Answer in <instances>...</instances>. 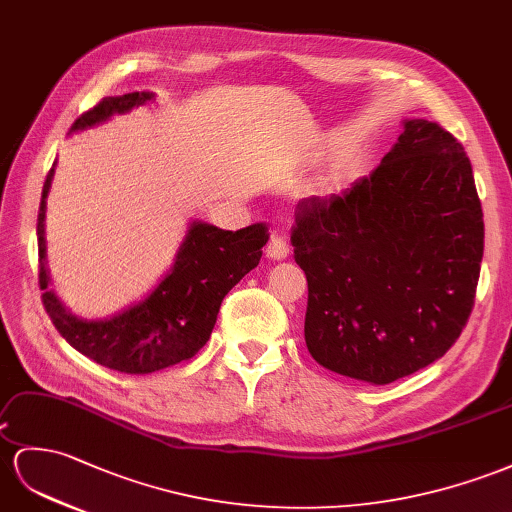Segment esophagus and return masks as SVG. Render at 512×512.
Returning a JSON list of instances; mask_svg holds the SVG:
<instances>
[{"label":"esophagus","instance_id":"1","mask_svg":"<svg viewBox=\"0 0 512 512\" xmlns=\"http://www.w3.org/2000/svg\"><path fill=\"white\" fill-rule=\"evenodd\" d=\"M266 255L274 261H281L285 259L287 255H290V244H287V240L283 238V235L279 233H272L270 240H268V246H266Z\"/></svg>","mask_w":512,"mask_h":512}]
</instances>
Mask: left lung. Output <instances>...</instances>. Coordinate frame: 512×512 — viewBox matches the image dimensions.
Here are the masks:
<instances>
[{
	"label": "left lung",
	"instance_id": "left-lung-1",
	"mask_svg": "<svg viewBox=\"0 0 512 512\" xmlns=\"http://www.w3.org/2000/svg\"><path fill=\"white\" fill-rule=\"evenodd\" d=\"M292 246L313 359L374 385L426 368L465 329L480 277L484 222L463 144L404 121L368 177L298 203Z\"/></svg>",
	"mask_w": 512,
	"mask_h": 512
}]
</instances>
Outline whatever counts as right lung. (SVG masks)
<instances>
[{
  "mask_svg": "<svg viewBox=\"0 0 512 512\" xmlns=\"http://www.w3.org/2000/svg\"><path fill=\"white\" fill-rule=\"evenodd\" d=\"M153 97V93H127L101 99L71 125V131L106 123L110 116L144 106ZM51 179L54 168L45 179L38 207V285L43 290L45 311L58 333L84 357L125 374L160 372L192 359L212 335L222 298L244 274L257 268L261 246L268 242V227L257 222L240 231H222L194 220L175 255V264L147 298L112 318L82 320L47 290L45 199Z\"/></svg>",
  "mask_w": 512,
  "mask_h": 512,
  "instance_id": "add662e5",
  "label": "right lung"
}]
</instances>
